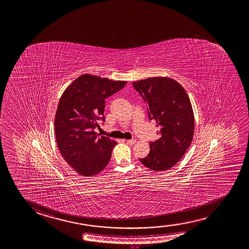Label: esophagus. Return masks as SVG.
Returning <instances> with one entry per match:
<instances>
[{"label": "esophagus", "instance_id": "1", "mask_svg": "<svg viewBox=\"0 0 249 249\" xmlns=\"http://www.w3.org/2000/svg\"><path fill=\"white\" fill-rule=\"evenodd\" d=\"M126 142L128 145H134L135 143V140H127Z\"/></svg>", "mask_w": 249, "mask_h": 249}]
</instances>
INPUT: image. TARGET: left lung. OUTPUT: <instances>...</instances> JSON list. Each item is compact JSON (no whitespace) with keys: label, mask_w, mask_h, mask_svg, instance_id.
I'll return each instance as SVG.
<instances>
[{"label":"left lung","mask_w":249,"mask_h":249,"mask_svg":"<svg viewBox=\"0 0 249 249\" xmlns=\"http://www.w3.org/2000/svg\"><path fill=\"white\" fill-rule=\"evenodd\" d=\"M147 104L149 120L159 130V139L150 142L149 154L140 161L155 172L165 171L182 158L195 132V117L187 92L168 77H152L133 82Z\"/></svg>","instance_id":"obj_1"}]
</instances>
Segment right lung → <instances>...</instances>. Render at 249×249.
<instances>
[{
	"label": "right lung",
	"instance_id": "right-lung-1",
	"mask_svg": "<svg viewBox=\"0 0 249 249\" xmlns=\"http://www.w3.org/2000/svg\"><path fill=\"white\" fill-rule=\"evenodd\" d=\"M126 82L82 74L61 95L54 118L58 148L73 170L94 176L109 162L114 141L97 135L99 121L105 122V99L124 88Z\"/></svg>",
	"mask_w": 249,
	"mask_h": 249
}]
</instances>
